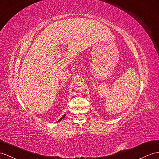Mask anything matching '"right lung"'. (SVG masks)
Listing matches in <instances>:
<instances>
[{
    "label": "right lung",
    "instance_id": "add662e5",
    "mask_svg": "<svg viewBox=\"0 0 159 159\" xmlns=\"http://www.w3.org/2000/svg\"><path fill=\"white\" fill-rule=\"evenodd\" d=\"M65 116H66V114H64V115L63 116V117H61V118H60V120H58V121H60L61 120H62L63 118H64V117H65Z\"/></svg>",
    "mask_w": 159,
    "mask_h": 159
}]
</instances>
